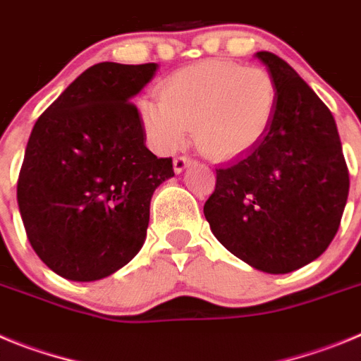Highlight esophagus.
I'll list each match as a JSON object with an SVG mask.
<instances>
[{"mask_svg": "<svg viewBox=\"0 0 361 361\" xmlns=\"http://www.w3.org/2000/svg\"><path fill=\"white\" fill-rule=\"evenodd\" d=\"M188 165H190V158L176 157V158H174V173H176V174L183 173V171L188 167Z\"/></svg>", "mask_w": 361, "mask_h": 361, "instance_id": "esophagus-1", "label": "esophagus"}]
</instances>
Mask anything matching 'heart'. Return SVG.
Segmentation results:
<instances>
[{"label": "heart", "mask_w": 361, "mask_h": 361, "mask_svg": "<svg viewBox=\"0 0 361 361\" xmlns=\"http://www.w3.org/2000/svg\"><path fill=\"white\" fill-rule=\"evenodd\" d=\"M145 99L140 116L149 140L174 151L194 126L197 147L214 160H232L257 147L277 113L274 77L259 66L201 61L176 70Z\"/></svg>", "instance_id": "obj_1"}]
</instances>
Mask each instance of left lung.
<instances>
[{
  "instance_id": "obj_1",
  "label": "left lung",
  "mask_w": 361,
  "mask_h": 361,
  "mask_svg": "<svg viewBox=\"0 0 361 361\" xmlns=\"http://www.w3.org/2000/svg\"><path fill=\"white\" fill-rule=\"evenodd\" d=\"M255 57L275 80L277 113L257 147L216 169L203 212L235 257L266 274H290L320 257L338 232L349 171L326 104L279 55Z\"/></svg>"
}]
</instances>
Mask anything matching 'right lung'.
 <instances>
[{
  "mask_svg": "<svg viewBox=\"0 0 361 361\" xmlns=\"http://www.w3.org/2000/svg\"><path fill=\"white\" fill-rule=\"evenodd\" d=\"M157 63H99L39 116L18 180V204L39 259L68 281L115 274L144 246L152 192L173 158L145 147L131 99Z\"/></svg>",
  "mask_w": 361,
  "mask_h": 361,
  "instance_id": "right-lung-1",
  "label": "right lung"
}]
</instances>
